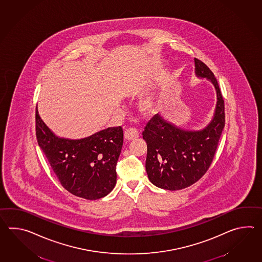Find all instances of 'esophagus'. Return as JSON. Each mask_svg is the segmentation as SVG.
<instances>
[{
	"instance_id": "1",
	"label": "esophagus",
	"mask_w": 262,
	"mask_h": 262,
	"mask_svg": "<svg viewBox=\"0 0 262 262\" xmlns=\"http://www.w3.org/2000/svg\"><path fill=\"white\" fill-rule=\"evenodd\" d=\"M139 136V130L137 128H128L124 133V137L126 140L136 139Z\"/></svg>"
}]
</instances>
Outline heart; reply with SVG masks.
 Returning a JSON list of instances; mask_svg holds the SVG:
<instances>
[{"mask_svg":"<svg viewBox=\"0 0 262 262\" xmlns=\"http://www.w3.org/2000/svg\"><path fill=\"white\" fill-rule=\"evenodd\" d=\"M156 105V98L153 94H149L145 96L144 99L141 100V107L144 111H151Z\"/></svg>","mask_w":262,"mask_h":262,"instance_id":"1","label":"heart"}]
</instances>
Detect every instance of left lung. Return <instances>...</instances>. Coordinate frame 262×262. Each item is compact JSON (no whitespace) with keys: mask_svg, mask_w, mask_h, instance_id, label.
Segmentation results:
<instances>
[{"mask_svg":"<svg viewBox=\"0 0 262 262\" xmlns=\"http://www.w3.org/2000/svg\"><path fill=\"white\" fill-rule=\"evenodd\" d=\"M195 75L214 85L217 104L212 120L201 130H185L167 122L159 114L146 123L143 139L147 145L145 170L149 181L164 190L191 186L208 171L225 127V103L213 72L194 58Z\"/></svg>","mask_w":262,"mask_h":262,"instance_id":"1","label":"left lung"}]
</instances>
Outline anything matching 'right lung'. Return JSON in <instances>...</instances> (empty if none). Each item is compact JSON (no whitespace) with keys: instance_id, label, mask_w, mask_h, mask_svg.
Segmentation results:
<instances>
[{"instance_id":"add662e5","label":"right lung","mask_w":262,"mask_h":262,"mask_svg":"<svg viewBox=\"0 0 262 262\" xmlns=\"http://www.w3.org/2000/svg\"><path fill=\"white\" fill-rule=\"evenodd\" d=\"M35 134L61 185L78 198L96 200L117 183V160L123 145L121 126L105 128L82 139L60 138L35 110Z\"/></svg>"}]
</instances>
